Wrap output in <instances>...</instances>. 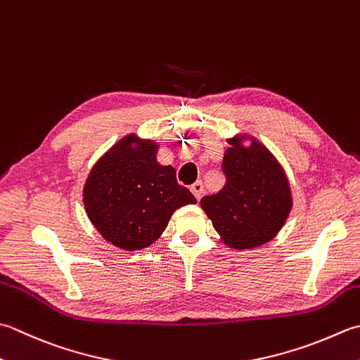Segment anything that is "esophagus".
Here are the masks:
<instances>
[{
    "label": "esophagus",
    "instance_id": "obj_1",
    "mask_svg": "<svg viewBox=\"0 0 360 360\" xmlns=\"http://www.w3.org/2000/svg\"><path fill=\"white\" fill-rule=\"evenodd\" d=\"M190 190H192V193L195 195V198L200 201V200H201V196H202V190H204L201 182H200V181H198V182H195V184H193L192 187H190Z\"/></svg>",
    "mask_w": 360,
    "mask_h": 360
}]
</instances>
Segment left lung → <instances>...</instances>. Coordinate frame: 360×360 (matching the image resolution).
<instances>
[{
  "instance_id": "left-lung-1",
  "label": "left lung",
  "mask_w": 360,
  "mask_h": 360,
  "mask_svg": "<svg viewBox=\"0 0 360 360\" xmlns=\"http://www.w3.org/2000/svg\"><path fill=\"white\" fill-rule=\"evenodd\" d=\"M245 139L250 146H243ZM223 172L226 184L204 196L201 209L220 240L234 250H251L276 237L290 214L292 188L284 168L269 148L250 136L228 140Z\"/></svg>"
}]
</instances>
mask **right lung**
I'll return each mask as SVG.
<instances>
[{
    "label": "right lung",
    "instance_id": "obj_1",
    "mask_svg": "<svg viewBox=\"0 0 360 360\" xmlns=\"http://www.w3.org/2000/svg\"><path fill=\"white\" fill-rule=\"evenodd\" d=\"M154 140L136 134L103 154L89 173L82 196L89 220L105 242L136 251L154 243L176 209L195 204L176 181L172 165H160Z\"/></svg>",
    "mask_w": 360,
    "mask_h": 360
}]
</instances>
